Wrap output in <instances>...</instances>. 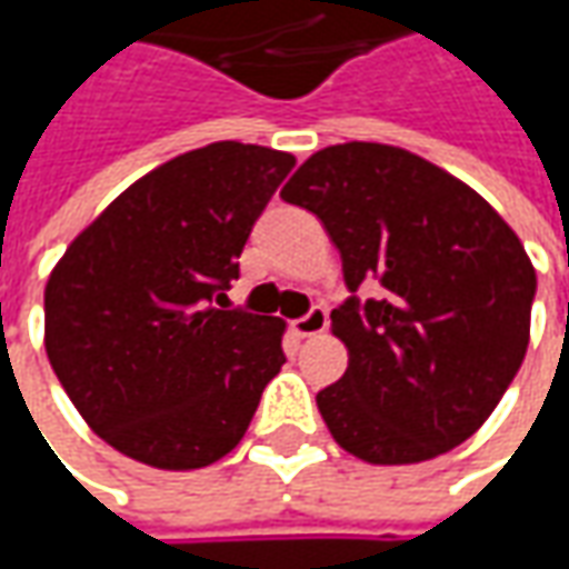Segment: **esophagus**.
<instances>
[{"label": "esophagus", "mask_w": 569, "mask_h": 569, "mask_svg": "<svg viewBox=\"0 0 569 569\" xmlns=\"http://www.w3.org/2000/svg\"><path fill=\"white\" fill-rule=\"evenodd\" d=\"M326 326H329V313L322 310V307H313L307 317H300L291 322V329H295L297 339H313L319 332H326Z\"/></svg>", "instance_id": "obj_1"}]
</instances>
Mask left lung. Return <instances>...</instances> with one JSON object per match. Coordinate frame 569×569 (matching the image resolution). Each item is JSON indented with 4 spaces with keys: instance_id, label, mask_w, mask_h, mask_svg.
I'll list each match as a JSON object with an SVG mask.
<instances>
[{
    "instance_id": "left-lung-1",
    "label": "left lung",
    "mask_w": 569,
    "mask_h": 569,
    "mask_svg": "<svg viewBox=\"0 0 569 569\" xmlns=\"http://www.w3.org/2000/svg\"><path fill=\"white\" fill-rule=\"evenodd\" d=\"M281 199L322 221L351 291L332 310L348 370L317 396L336 443L411 466L469 440L529 348L536 269L513 228L443 167L380 142L322 148Z\"/></svg>"
}]
</instances>
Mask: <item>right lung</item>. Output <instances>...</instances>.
<instances>
[{"mask_svg": "<svg viewBox=\"0 0 569 569\" xmlns=\"http://www.w3.org/2000/svg\"><path fill=\"white\" fill-rule=\"evenodd\" d=\"M295 154L214 142L154 167L69 243L43 345L88 427L151 469H206L284 363L278 317L230 310V278Z\"/></svg>", "mask_w": 569, "mask_h": 569, "instance_id": "1", "label": "right lung"}]
</instances>
